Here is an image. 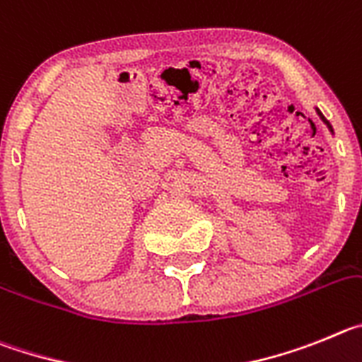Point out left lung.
Masks as SVG:
<instances>
[{"instance_id":"8db88e82","label":"left lung","mask_w":362,"mask_h":362,"mask_svg":"<svg viewBox=\"0 0 362 362\" xmlns=\"http://www.w3.org/2000/svg\"><path fill=\"white\" fill-rule=\"evenodd\" d=\"M315 112H317V115H319V117H321V120H323L325 124H327V128H328V129H330V132H332V133H334V129H332L330 122H328V120H327V119H325V115H323V113H321V112H319V108H315Z\"/></svg>"}]
</instances>
